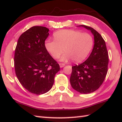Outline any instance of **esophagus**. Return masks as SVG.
Masks as SVG:
<instances>
[{"label":"esophagus","instance_id":"1","mask_svg":"<svg viewBox=\"0 0 122 122\" xmlns=\"http://www.w3.org/2000/svg\"><path fill=\"white\" fill-rule=\"evenodd\" d=\"M59 65H60V68H62V67H64V66H65V64H64V63H59Z\"/></svg>","mask_w":122,"mask_h":122}]
</instances>
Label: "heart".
Wrapping results in <instances>:
<instances>
[{
	"label": "heart",
	"instance_id": "heart-1",
	"mask_svg": "<svg viewBox=\"0 0 122 122\" xmlns=\"http://www.w3.org/2000/svg\"><path fill=\"white\" fill-rule=\"evenodd\" d=\"M54 40L46 41L45 47L49 54L57 59L63 53L60 60L67 62L72 59L75 62L83 61L93 46V38L88 33L74 30H61L55 32Z\"/></svg>",
	"mask_w": 122,
	"mask_h": 122
}]
</instances>
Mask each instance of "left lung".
Instances as JSON below:
<instances>
[{
    "mask_svg": "<svg viewBox=\"0 0 122 122\" xmlns=\"http://www.w3.org/2000/svg\"><path fill=\"white\" fill-rule=\"evenodd\" d=\"M90 30L94 36V44L87 59L72 67L70 81L72 87L81 94H88L98 90L107 74L109 59L106 43L101 35L93 28L81 25Z\"/></svg>",
    "mask_w": 122,
    "mask_h": 122,
    "instance_id": "1",
    "label": "left lung"
}]
</instances>
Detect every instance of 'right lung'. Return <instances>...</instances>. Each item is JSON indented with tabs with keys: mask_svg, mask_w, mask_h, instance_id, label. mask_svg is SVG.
I'll return each mask as SVG.
<instances>
[{
	"mask_svg": "<svg viewBox=\"0 0 122 122\" xmlns=\"http://www.w3.org/2000/svg\"><path fill=\"white\" fill-rule=\"evenodd\" d=\"M49 29L34 26L23 32L17 41L14 54L15 74L20 83L32 93L43 94L53 85L60 66L45 47Z\"/></svg>",
	"mask_w": 122,
	"mask_h": 122,
	"instance_id": "1",
	"label": "right lung"
}]
</instances>
